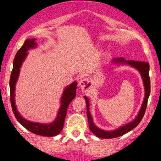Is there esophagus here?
<instances>
[{"label": "esophagus", "mask_w": 161, "mask_h": 161, "mask_svg": "<svg viewBox=\"0 0 161 161\" xmlns=\"http://www.w3.org/2000/svg\"><path fill=\"white\" fill-rule=\"evenodd\" d=\"M79 86H80L82 92H88L89 90V88H91V81L87 78L83 79L79 82Z\"/></svg>", "instance_id": "1"}]
</instances>
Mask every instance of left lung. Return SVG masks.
Segmentation results:
<instances>
[{"label":"left lung","instance_id":"1","mask_svg":"<svg viewBox=\"0 0 161 161\" xmlns=\"http://www.w3.org/2000/svg\"><path fill=\"white\" fill-rule=\"evenodd\" d=\"M114 62L116 64H129V66H132V67L137 69L140 72L142 75V78L143 79L144 86H145V96L144 98V101L142 103V108L140 109V111L138 113V116H136V119L133 121L131 122L130 123L123 125L120 128L116 129L114 131H104L102 129H99L93 123V119H92V115L89 112V102H88V97L85 96V99H86V108H87V116H88V124H89V129L93 132L96 136L101 138H117L119 136H123V135L129 132L132 129L136 128L137 125L139 124V123L143 118L145 113L146 110L147 104V100H148L149 95H150L151 92V82H150V77H149V64L147 62L144 61H135V60H126L125 61V59L123 57H119V58H115L113 60Z\"/></svg>","mask_w":161,"mask_h":161}]
</instances>
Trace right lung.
<instances>
[{"label":"right lung","mask_w":161,"mask_h":161,"mask_svg":"<svg viewBox=\"0 0 161 161\" xmlns=\"http://www.w3.org/2000/svg\"><path fill=\"white\" fill-rule=\"evenodd\" d=\"M36 38L25 40L21 48L17 51L15 58H14L13 70L10 79V103L14 116L23 126L34 134L42 136H47V137H52V136H55L60 133L64 128V120H65L68 106L76 95L77 82H73L65 88L61 97V106L58 110L57 118L53 123H50V124H41L38 123H33V122L26 120L20 115L16 110L15 101H14L16 82L18 79V76H19L22 64H23V60H25V57L28 54V50L36 47Z\"/></svg>","instance_id":"right-lung-1"}]
</instances>
